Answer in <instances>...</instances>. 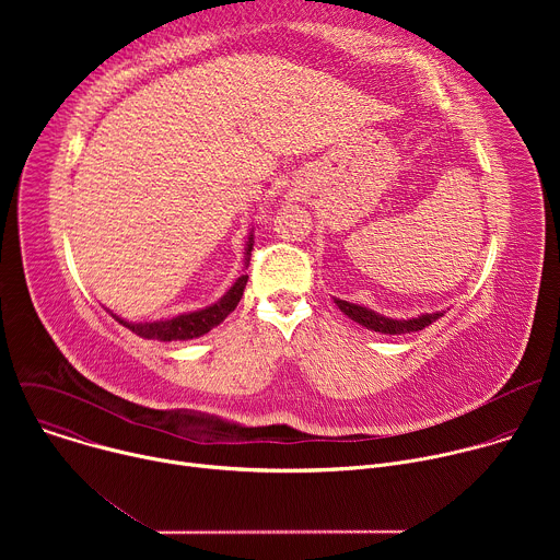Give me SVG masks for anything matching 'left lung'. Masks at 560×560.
Returning a JSON list of instances; mask_svg holds the SVG:
<instances>
[{"label": "left lung", "instance_id": "left-lung-1", "mask_svg": "<svg viewBox=\"0 0 560 560\" xmlns=\"http://www.w3.org/2000/svg\"><path fill=\"white\" fill-rule=\"evenodd\" d=\"M335 303L339 305V310L343 314H348L352 322L361 324L363 328L368 330H374V332H381V335H408V332H419L423 328H428L430 324H434L439 316H443V312H432V314H421V316H415V318H389V316H383L374 310H368L363 305H357V303H350V301H343V299H335Z\"/></svg>", "mask_w": 560, "mask_h": 560}]
</instances>
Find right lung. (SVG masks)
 <instances>
[{
	"instance_id": "right-lung-1",
	"label": "right lung",
	"mask_w": 560,
	"mask_h": 560,
	"mask_svg": "<svg viewBox=\"0 0 560 560\" xmlns=\"http://www.w3.org/2000/svg\"><path fill=\"white\" fill-rule=\"evenodd\" d=\"M253 230L248 234V246H246V268L250 264V253H253ZM248 283V275L238 277L232 288L212 305L203 307V310H195L188 314H179V316H171V318H162V322H145V324H130L124 322L121 316L113 314L115 322H119L121 326H126L130 332H135L141 339H156V341H188V339H197L203 337L206 332H210L212 328H217L223 318L236 307V303L242 301L244 296V288Z\"/></svg>"
}]
</instances>
